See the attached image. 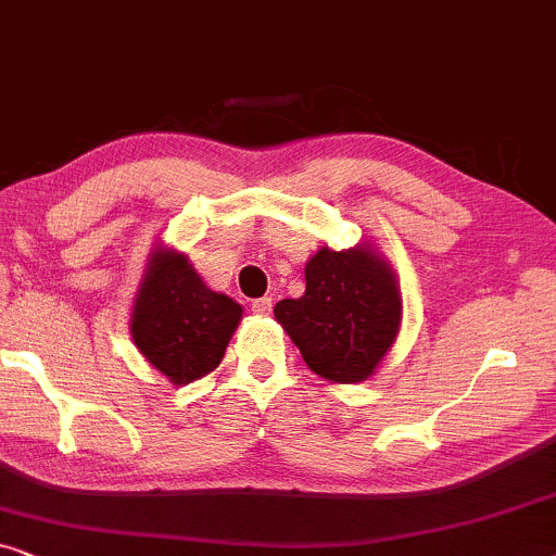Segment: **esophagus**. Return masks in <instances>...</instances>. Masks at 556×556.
Returning <instances> with one entry per match:
<instances>
[{
	"label": "esophagus",
	"mask_w": 556,
	"mask_h": 556,
	"mask_svg": "<svg viewBox=\"0 0 556 556\" xmlns=\"http://www.w3.org/2000/svg\"><path fill=\"white\" fill-rule=\"evenodd\" d=\"M253 311H255V314H261V316H268L270 311H273V299H270V295H263V299H255V301H253Z\"/></svg>",
	"instance_id": "34e87169"
}]
</instances>
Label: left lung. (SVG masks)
I'll return each mask as SVG.
<instances>
[{"mask_svg":"<svg viewBox=\"0 0 556 556\" xmlns=\"http://www.w3.org/2000/svg\"><path fill=\"white\" fill-rule=\"evenodd\" d=\"M273 314L316 375L352 384L390 352L402 299L392 270L367 248H321L306 265V293L278 301Z\"/></svg>","mask_w":556,"mask_h":556,"instance_id":"obj_1","label":"left lung"}]
</instances>
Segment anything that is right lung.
I'll use <instances>...</instances> for the list:
<instances>
[{
    "mask_svg": "<svg viewBox=\"0 0 556 556\" xmlns=\"http://www.w3.org/2000/svg\"><path fill=\"white\" fill-rule=\"evenodd\" d=\"M242 306L210 291L185 255L156 253L134 306L139 352L174 384H187L223 362Z\"/></svg>",
    "mask_w": 556,
    "mask_h": 556,
    "instance_id": "add662e5",
    "label": "right lung"
}]
</instances>
